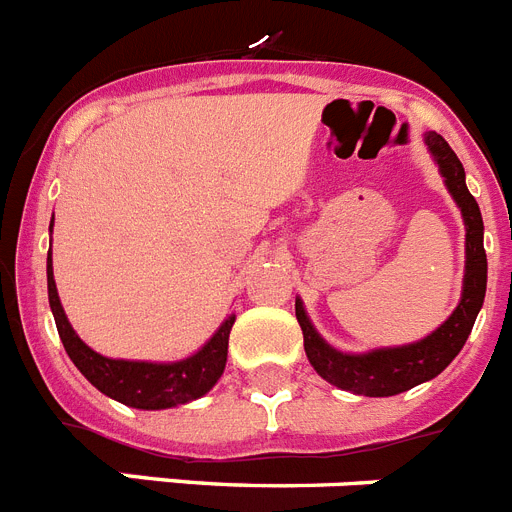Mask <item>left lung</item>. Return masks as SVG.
Here are the masks:
<instances>
[{
  "label": "left lung",
  "mask_w": 512,
  "mask_h": 512,
  "mask_svg": "<svg viewBox=\"0 0 512 512\" xmlns=\"http://www.w3.org/2000/svg\"><path fill=\"white\" fill-rule=\"evenodd\" d=\"M425 144L433 154L448 193L453 195L456 206L461 208L466 226V273L461 301L451 317L422 340L397 348H376L368 353H340L324 342V337L314 330L311 319L301 299H296V319L304 332V350L314 371L324 381L342 391H353L361 397H394L422 381L435 379L448 363L461 353L469 337L474 319L484 304L487 291V255H484V224L474 195L466 188L464 164L459 162L456 151L448 146L441 133H425Z\"/></svg>",
  "instance_id": "8db88e82"
}]
</instances>
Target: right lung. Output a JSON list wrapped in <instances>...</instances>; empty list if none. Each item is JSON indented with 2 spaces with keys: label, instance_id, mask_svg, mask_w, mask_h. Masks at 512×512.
Here are the masks:
<instances>
[{
  "label": "right lung",
  "instance_id": "add662e5",
  "mask_svg": "<svg viewBox=\"0 0 512 512\" xmlns=\"http://www.w3.org/2000/svg\"><path fill=\"white\" fill-rule=\"evenodd\" d=\"M53 229V219H51ZM48 304H51L56 330L71 363L82 371V376L105 397L115 402L136 407V410H170L177 404H188L203 397L221 379L226 366V350H229V332L234 324V314L224 319L216 335L201 350L185 361L175 363H149V361H115L95 353L87 342L79 340L74 327L64 314L59 301L56 281H53V262L48 252Z\"/></svg>",
  "mask_w": 512,
  "mask_h": 512
}]
</instances>
